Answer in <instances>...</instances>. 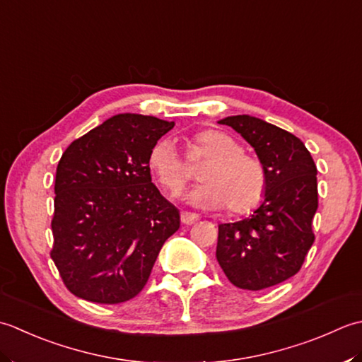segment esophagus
Masks as SVG:
<instances>
[{"label": "esophagus", "instance_id": "1", "mask_svg": "<svg viewBox=\"0 0 362 362\" xmlns=\"http://www.w3.org/2000/svg\"><path fill=\"white\" fill-rule=\"evenodd\" d=\"M181 222L184 225H194L195 222H198V214L184 211V212H181Z\"/></svg>", "mask_w": 362, "mask_h": 362}]
</instances>
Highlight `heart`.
I'll return each instance as SVG.
<instances>
[{
	"instance_id": "b5f03b06",
	"label": "heart",
	"mask_w": 362,
	"mask_h": 362,
	"mask_svg": "<svg viewBox=\"0 0 362 362\" xmlns=\"http://www.w3.org/2000/svg\"><path fill=\"white\" fill-rule=\"evenodd\" d=\"M194 148L208 162L200 168L203 182L187 194L198 208L217 209L225 204L230 214H247L259 206L267 187L264 165L242 153L238 140L216 129L198 132ZM148 167L160 189L178 195L190 180V172L170 140H159L148 154Z\"/></svg>"
}]
</instances>
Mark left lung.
Returning <instances> with one entry per match:
<instances>
[{
    "label": "left lung",
    "mask_w": 362,
    "mask_h": 362,
    "mask_svg": "<svg viewBox=\"0 0 362 362\" xmlns=\"http://www.w3.org/2000/svg\"><path fill=\"white\" fill-rule=\"evenodd\" d=\"M218 123L253 146L267 187L252 216L218 225L216 256L235 287L261 291L297 274L313 247L317 167L305 144L275 124L252 115H231Z\"/></svg>",
    "instance_id": "left-lung-1"
}]
</instances>
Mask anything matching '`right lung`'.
<instances>
[{"mask_svg":"<svg viewBox=\"0 0 362 362\" xmlns=\"http://www.w3.org/2000/svg\"><path fill=\"white\" fill-rule=\"evenodd\" d=\"M175 127L151 115L119 114L73 140L57 164L54 261L76 297L101 305L144 289L180 211L151 182L148 154Z\"/></svg>","mask_w":362,"mask_h":362,"instance_id":"add662e5","label":"right lung"}]
</instances>
